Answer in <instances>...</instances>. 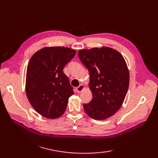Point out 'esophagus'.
I'll return each instance as SVG.
<instances>
[{"mask_svg":"<svg viewBox=\"0 0 158 158\" xmlns=\"http://www.w3.org/2000/svg\"><path fill=\"white\" fill-rule=\"evenodd\" d=\"M84 85L81 84V85H79L78 87L76 88V91H77V92H78V93H80V92H82V91L84 89Z\"/></svg>","mask_w":158,"mask_h":158,"instance_id":"1","label":"esophagus"}]
</instances>
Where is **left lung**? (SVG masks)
<instances>
[{"label": "left lung", "instance_id": "left-lung-1", "mask_svg": "<svg viewBox=\"0 0 158 158\" xmlns=\"http://www.w3.org/2000/svg\"><path fill=\"white\" fill-rule=\"evenodd\" d=\"M78 57L89 73L92 99L84 103V111L95 120H103L115 113L125 100L129 73L121 53L111 48H92L78 51Z\"/></svg>", "mask_w": 158, "mask_h": 158}]
</instances>
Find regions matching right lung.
<instances>
[{"mask_svg": "<svg viewBox=\"0 0 158 158\" xmlns=\"http://www.w3.org/2000/svg\"><path fill=\"white\" fill-rule=\"evenodd\" d=\"M76 52L68 47H45L30 59L26 92L31 106L41 115L56 118L64 113L74 92L63 69Z\"/></svg>", "mask_w": 158, "mask_h": 158, "instance_id": "right-lung-1", "label": "right lung"}]
</instances>
